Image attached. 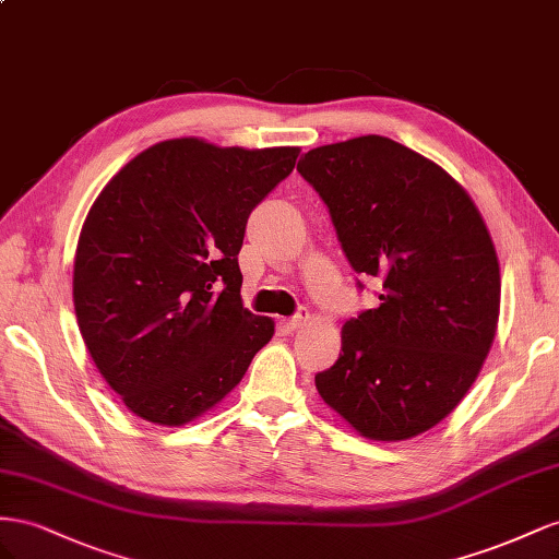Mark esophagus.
Instances as JSON below:
<instances>
[{
    "instance_id": "obj_1",
    "label": "esophagus",
    "mask_w": 559,
    "mask_h": 559,
    "mask_svg": "<svg viewBox=\"0 0 559 559\" xmlns=\"http://www.w3.org/2000/svg\"><path fill=\"white\" fill-rule=\"evenodd\" d=\"M307 321H309V309H307V307H299V311H297L293 318H288V321H281V325H283L285 330L295 332V330H299L301 325H307Z\"/></svg>"
}]
</instances>
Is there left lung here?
<instances>
[{"instance_id":"8db88e82","label":"left lung","mask_w":559,"mask_h":559,"mask_svg":"<svg viewBox=\"0 0 559 559\" xmlns=\"http://www.w3.org/2000/svg\"><path fill=\"white\" fill-rule=\"evenodd\" d=\"M297 170L348 264L381 285L379 307L342 328L316 389L360 436L409 440L461 403L497 334L501 276L485 219L450 173L391 138L316 147Z\"/></svg>"}]
</instances>
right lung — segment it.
I'll list each match as a JSON object with an SVG mask.
<instances>
[{
  "label": "right lung",
  "instance_id": "obj_1",
  "mask_svg": "<svg viewBox=\"0 0 559 559\" xmlns=\"http://www.w3.org/2000/svg\"><path fill=\"white\" fill-rule=\"evenodd\" d=\"M297 156L164 140L91 205L74 254L76 323L95 368L140 419L201 417L274 337L271 318L243 309L238 250L254 205Z\"/></svg>",
  "mask_w": 559,
  "mask_h": 559
}]
</instances>
